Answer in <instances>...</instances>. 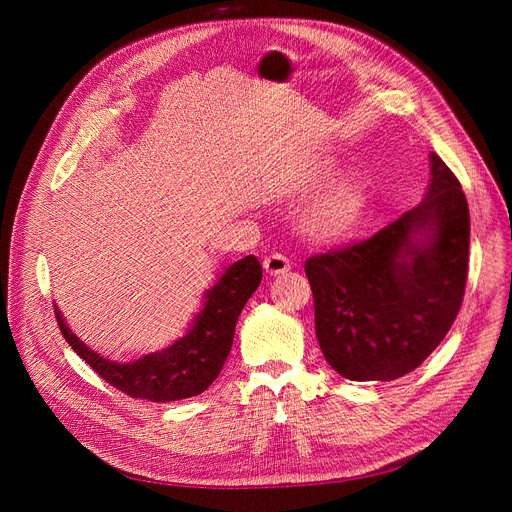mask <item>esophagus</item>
Listing matches in <instances>:
<instances>
[{
	"label": "esophagus",
	"mask_w": 512,
	"mask_h": 512,
	"mask_svg": "<svg viewBox=\"0 0 512 512\" xmlns=\"http://www.w3.org/2000/svg\"><path fill=\"white\" fill-rule=\"evenodd\" d=\"M263 270H265V274H270V276H280V274H286L290 270V261L282 253H272V255H267L263 259Z\"/></svg>",
	"instance_id": "esophagus-1"
}]
</instances>
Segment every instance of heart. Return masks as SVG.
Returning <instances> with one entry per match:
<instances>
[{"label": "heart", "instance_id": "heart-1", "mask_svg": "<svg viewBox=\"0 0 512 512\" xmlns=\"http://www.w3.org/2000/svg\"><path fill=\"white\" fill-rule=\"evenodd\" d=\"M328 172H315L305 180V188L326 180ZM367 209L365 188L357 180H342L317 197L307 209L303 228L313 240L338 242L359 228Z\"/></svg>", "mask_w": 512, "mask_h": 512}]
</instances>
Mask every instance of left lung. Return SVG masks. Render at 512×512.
<instances>
[{
  "mask_svg": "<svg viewBox=\"0 0 512 512\" xmlns=\"http://www.w3.org/2000/svg\"><path fill=\"white\" fill-rule=\"evenodd\" d=\"M425 199L371 238L307 259L315 334L353 382L417 369L452 328L469 270V207L459 178L429 153Z\"/></svg>",
  "mask_w": 512,
  "mask_h": 512,
  "instance_id": "obj_1",
  "label": "left lung"
}]
</instances>
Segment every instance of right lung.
<instances>
[{
    "instance_id": "right-lung-1",
    "label": "right lung",
    "mask_w": 512,
    "mask_h": 512,
    "mask_svg": "<svg viewBox=\"0 0 512 512\" xmlns=\"http://www.w3.org/2000/svg\"><path fill=\"white\" fill-rule=\"evenodd\" d=\"M261 276L255 255L232 263L205 292L203 309L188 332L164 351L132 363L103 359L70 332L60 309H56V319L74 353L116 390L153 402L182 400L205 392L220 375L230 355L238 315L261 284Z\"/></svg>"
}]
</instances>
